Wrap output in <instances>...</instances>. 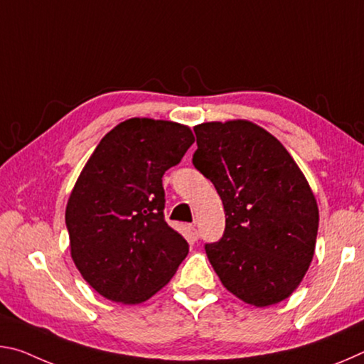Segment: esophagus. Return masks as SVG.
<instances>
[{"instance_id":"34e87169","label":"esophagus","mask_w":364,"mask_h":364,"mask_svg":"<svg viewBox=\"0 0 364 364\" xmlns=\"http://www.w3.org/2000/svg\"><path fill=\"white\" fill-rule=\"evenodd\" d=\"M188 232H189L191 241H197V239H199V230H197L196 225H189L188 226Z\"/></svg>"}]
</instances>
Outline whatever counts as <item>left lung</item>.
Returning <instances> with one entry per match:
<instances>
[{
  "instance_id": "8db88e82",
  "label": "left lung",
  "mask_w": 364,
  "mask_h": 364,
  "mask_svg": "<svg viewBox=\"0 0 364 364\" xmlns=\"http://www.w3.org/2000/svg\"><path fill=\"white\" fill-rule=\"evenodd\" d=\"M194 132L193 164L213 183L226 215L223 237L205 245L208 262L245 304H279L315 255V194L286 147L255 123L205 122Z\"/></svg>"
}]
</instances>
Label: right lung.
Wrapping results in <instances>:
<instances>
[{
    "label": "right lung",
    "instance_id": "1",
    "mask_svg": "<svg viewBox=\"0 0 364 364\" xmlns=\"http://www.w3.org/2000/svg\"><path fill=\"white\" fill-rule=\"evenodd\" d=\"M193 143L188 125L134 117L101 139L77 178L65 207L70 255L107 300L146 301L186 258V239L164 218L162 176Z\"/></svg>",
    "mask_w": 364,
    "mask_h": 364
}]
</instances>
